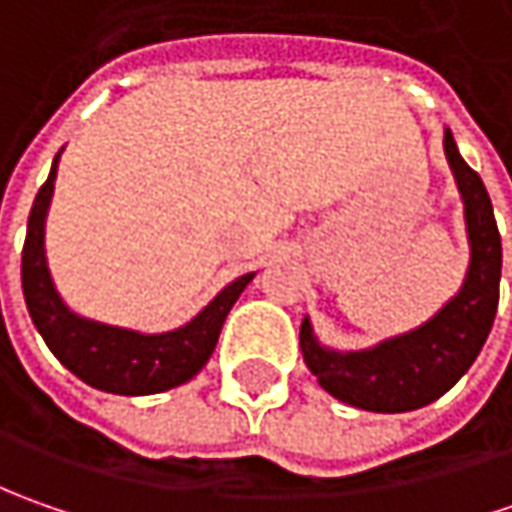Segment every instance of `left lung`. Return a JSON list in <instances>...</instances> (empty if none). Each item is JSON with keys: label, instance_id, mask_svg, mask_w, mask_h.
I'll use <instances>...</instances> for the list:
<instances>
[{"label": "left lung", "instance_id": "8db88e82", "mask_svg": "<svg viewBox=\"0 0 512 512\" xmlns=\"http://www.w3.org/2000/svg\"><path fill=\"white\" fill-rule=\"evenodd\" d=\"M444 153L464 196L470 270L462 290L419 330L387 339L373 350L336 353L313 339L302 322L299 347L310 373L330 396L373 410L404 413L436 402L476 362L499 307L502 236L482 176L459 156L453 133L444 130Z\"/></svg>", "mask_w": 512, "mask_h": 512}]
</instances>
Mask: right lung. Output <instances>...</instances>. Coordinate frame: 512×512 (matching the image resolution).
<instances>
[{
	"label": "right lung",
	"mask_w": 512,
	"mask_h": 512,
	"mask_svg": "<svg viewBox=\"0 0 512 512\" xmlns=\"http://www.w3.org/2000/svg\"><path fill=\"white\" fill-rule=\"evenodd\" d=\"M56 162L39 187L28 216V236L22 247V290L30 319L50 353L90 387L119 396H148L179 387L193 379L210 359L230 307L236 305L253 273L239 276L185 327L159 336H142L122 327L99 325L70 313L50 282L45 262V213L53 196Z\"/></svg>",
	"instance_id": "1"
}]
</instances>
